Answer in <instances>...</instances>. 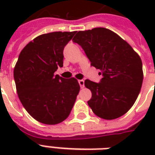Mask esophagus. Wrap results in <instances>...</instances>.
I'll list each match as a JSON object with an SVG mask.
<instances>
[{"instance_id":"1","label":"esophagus","mask_w":155,"mask_h":155,"mask_svg":"<svg viewBox=\"0 0 155 155\" xmlns=\"http://www.w3.org/2000/svg\"><path fill=\"white\" fill-rule=\"evenodd\" d=\"M78 82H79V84H80V87H84V80H79V81H78Z\"/></svg>"}]
</instances>
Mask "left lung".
I'll list each match as a JSON object with an SVG mask.
<instances>
[{"label": "left lung", "mask_w": 155, "mask_h": 155, "mask_svg": "<svg viewBox=\"0 0 155 155\" xmlns=\"http://www.w3.org/2000/svg\"><path fill=\"white\" fill-rule=\"evenodd\" d=\"M72 41L82 47L91 66L100 69V83L89 80L91 90L87 104L99 117L113 120L123 116L136 101L143 80L140 56L128 42L106 28L79 31Z\"/></svg>", "instance_id": "8db88e82"}]
</instances>
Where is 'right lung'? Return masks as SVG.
Wrapping results in <instances>:
<instances>
[{
    "instance_id": "obj_1",
    "label": "right lung",
    "mask_w": 155,
    "mask_h": 155,
    "mask_svg": "<svg viewBox=\"0 0 155 155\" xmlns=\"http://www.w3.org/2000/svg\"><path fill=\"white\" fill-rule=\"evenodd\" d=\"M73 32L39 35L21 51L13 77L23 107L43 124L56 125L68 118L80 87L75 78L54 75L63 64V49Z\"/></svg>"
}]
</instances>
